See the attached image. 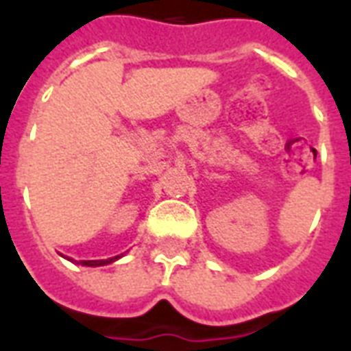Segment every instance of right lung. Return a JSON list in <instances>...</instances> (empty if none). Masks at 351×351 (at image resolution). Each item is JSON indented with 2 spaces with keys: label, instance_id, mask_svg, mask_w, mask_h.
<instances>
[{
  "label": "right lung",
  "instance_id": "add662e5",
  "mask_svg": "<svg viewBox=\"0 0 351 351\" xmlns=\"http://www.w3.org/2000/svg\"><path fill=\"white\" fill-rule=\"evenodd\" d=\"M120 256H112V258H104V261H80L82 266H106V264H111L112 261H117Z\"/></svg>",
  "mask_w": 351,
  "mask_h": 351
}]
</instances>
